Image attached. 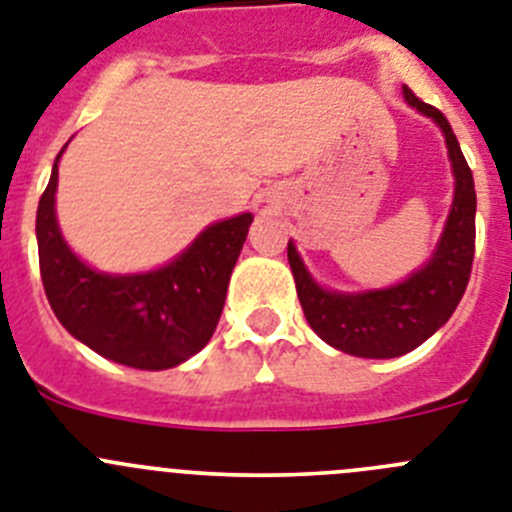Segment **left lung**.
<instances>
[{
  "label": "left lung",
  "mask_w": 512,
  "mask_h": 512,
  "mask_svg": "<svg viewBox=\"0 0 512 512\" xmlns=\"http://www.w3.org/2000/svg\"><path fill=\"white\" fill-rule=\"evenodd\" d=\"M402 97L441 128L454 174V202L431 259L392 287L338 292L315 282L295 243H287L297 297L310 328L328 346L361 359H395L428 341L454 315L472 274L477 194L467 158L436 107L420 102L408 87H402Z\"/></svg>",
  "instance_id": "8db88e82"
}]
</instances>
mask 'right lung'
<instances>
[{
  "label": "right lung",
  "instance_id": "add662e5",
  "mask_svg": "<svg viewBox=\"0 0 512 512\" xmlns=\"http://www.w3.org/2000/svg\"><path fill=\"white\" fill-rule=\"evenodd\" d=\"M61 153L35 217L40 277L58 323L99 356L133 369L161 372L200 354L223 312L230 274L253 223L251 212L207 225L158 269L104 274L81 261L58 228Z\"/></svg>",
  "mask_w": 512,
  "mask_h": 512
}]
</instances>
